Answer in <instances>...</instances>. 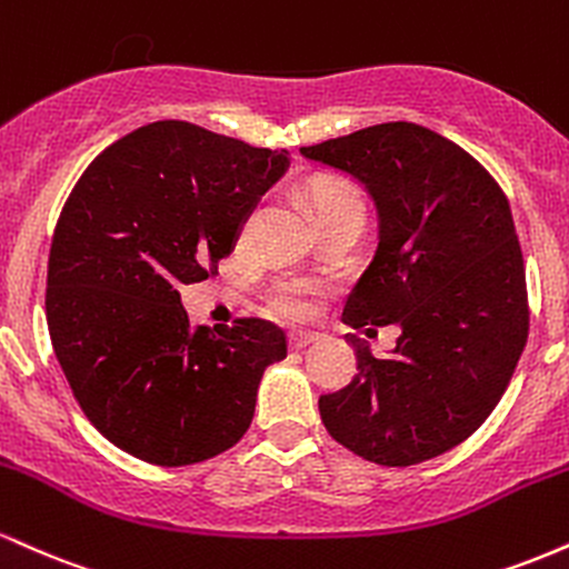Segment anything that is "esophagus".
<instances>
[{
	"label": "esophagus",
	"mask_w": 569,
	"mask_h": 569,
	"mask_svg": "<svg viewBox=\"0 0 569 569\" xmlns=\"http://www.w3.org/2000/svg\"><path fill=\"white\" fill-rule=\"evenodd\" d=\"M312 335H291L289 337V345H291V350H302V348H307V345L312 342Z\"/></svg>",
	"instance_id": "34e87169"
}]
</instances>
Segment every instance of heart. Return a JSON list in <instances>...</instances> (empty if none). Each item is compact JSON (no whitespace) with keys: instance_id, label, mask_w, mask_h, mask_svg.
Wrapping results in <instances>:
<instances>
[{"instance_id":"1","label":"heart","mask_w":569,"mask_h":569,"mask_svg":"<svg viewBox=\"0 0 569 569\" xmlns=\"http://www.w3.org/2000/svg\"><path fill=\"white\" fill-rule=\"evenodd\" d=\"M307 202H310L316 221L335 217V213L348 211V208H361L356 189L345 184V181L331 179V176H318V179L307 184ZM248 227H251V221H246L243 232H248ZM318 293H321V289L310 283V280L283 278L270 289V307L278 316L302 321V318L312 316V310H316Z\"/></svg>"}]
</instances>
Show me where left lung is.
<instances>
[{
  "label": "left lung",
  "instance_id": "8db88e82",
  "mask_svg": "<svg viewBox=\"0 0 569 569\" xmlns=\"http://www.w3.org/2000/svg\"><path fill=\"white\" fill-rule=\"evenodd\" d=\"M367 189L377 251L345 302L352 329L398 326L375 358L321 396L331 439L388 468L439 457L498 407L530 331L525 259L502 189L466 149L415 122H382L299 149Z\"/></svg>",
  "mask_w": 569,
  "mask_h": 569
}]
</instances>
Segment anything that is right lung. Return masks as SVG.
<instances>
[{"instance_id": "right-lung-1", "label": "right lung", "mask_w": 569, "mask_h": 569, "mask_svg": "<svg viewBox=\"0 0 569 569\" xmlns=\"http://www.w3.org/2000/svg\"><path fill=\"white\" fill-rule=\"evenodd\" d=\"M289 166L286 149L162 120L103 149L71 189L50 246L48 329L84 417L122 452L192 466L251 426L286 335L259 318L192 326L179 289L230 257Z\"/></svg>"}]
</instances>
